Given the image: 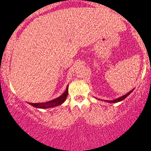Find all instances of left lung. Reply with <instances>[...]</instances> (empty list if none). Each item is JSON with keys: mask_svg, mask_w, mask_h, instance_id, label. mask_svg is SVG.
I'll return each instance as SVG.
<instances>
[{"mask_svg": "<svg viewBox=\"0 0 151 151\" xmlns=\"http://www.w3.org/2000/svg\"><path fill=\"white\" fill-rule=\"evenodd\" d=\"M134 91V89L132 90V91H129V93H126V94H125L124 96H121V97H120V98H118V99H114V100H112V101H107V100H104V101H107V102H109V103H116V102H119V101H123V99H125L126 98V97L128 96L129 95V94L131 93L132 92V91Z\"/></svg>", "mask_w": 151, "mask_h": 151, "instance_id": "left-lung-1", "label": "left lung"}]
</instances>
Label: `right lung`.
<instances>
[{
    "mask_svg": "<svg viewBox=\"0 0 151 151\" xmlns=\"http://www.w3.org/2000/svg\"><path fill=\"white\" fill-rule=\"evenodd\" d=\"M68 85L67 86L65 92L61 96H60L58 98L55 99L47 101V102L45 103H29V104L32 105L33 106H34V107L40 108V109H47V108L54 107V106L60 105L61 104H63L65 101V100L66 99V97L68 96Z\"/></svg>",
    "mask_w": 151,
    "mask_h": 151,
    "instance_id": "right-lung-1",
    "label": "right lung"
}]
</instances>
